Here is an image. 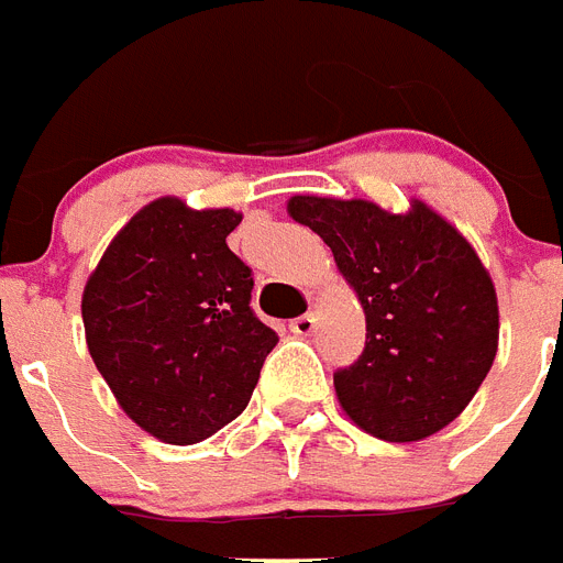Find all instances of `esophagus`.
Segmentation results:
<instances>
[{
	"instance_id": "34e87169",
	"label": "esophagus",
	"mask_w": 563,
	"mask_h": 563,
	"mask_svg": "<svg viewBox=\"0 0 563 563\" xmlns=\"http://www.w3.org/2000/svg\"><path fill=\"white\" fill-rule=\"evenodd\" d=\"M313 328H317V319H313V313H302V317H296L294 322H290V331L299 336H310L313 334Z\"/></svg>"
}]
</instances>
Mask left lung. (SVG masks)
Masks as SVG:
<instances>
[{"label": "left lung", "mask_w": 563, "mask_h": 563, "mask_svg": "<svg viewBox=\"0 0 563 563\" xmlns=\"http://www.w3.org/2000/svg\"><path fill=\"white\" fill-rule=\"evenodd\" d=\"M290 218L334 253L366 313V349L336 368L340 407L384 442H418L471 404L497 354L500 310L474 246L421 200L290 197Z\"/></svg>", "instance_id": "8db88e82"}]
</instances>
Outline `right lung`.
I'll list each match as a JSON object with an SVG mask.
<instances>
[{
	"instance_id": "1",
	"label": "right lung",
	"mask_w": 563,
	"mask_h": 563,
	"mask_svg": "<svg viewBox=\"0 0 563 563\" xmlns=\"http://www.w3.org/2000/svg\"><path fill=\"white\" fill-rule=\"evenodd\" d=\"M238 223L232 209L159 197L112 238L84 287L89 354L159 442H203L241 416L278 343L250 308L253 269L227 246Z\"/></svg>"
}]
</instances>
